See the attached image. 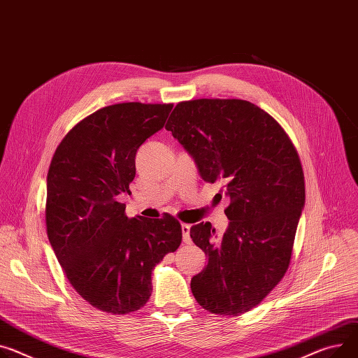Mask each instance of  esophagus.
<instances>
[{"instance_id":"esophagus-1","label":"esophagus","mask_w":358,"mask_h":358,"mask_svg":"<svg viewBox=\"0 0 358 358\" xmlns=\"http://www.w3.org/2000/svg\"><path fill=\"white\" fill-rule=\"evenodd\" d=\"M182 234H183V242L185 243H190V225L187 224H182Z\"/></svg>"}]
</instances>
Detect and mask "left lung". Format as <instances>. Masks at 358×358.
Wrapping results in <instances>:
<instances>
[{"label":"left lung","instance_id":"obj_1","mask_svg":"<svg viewBox=\"0 0 358 358\" xmlns=\"http://www.w3.org/2000/svg\"><path fill=\"white\" fill-rule=\"evenodd\" d=\"M166 130L195 160L203 180L221 182L229 225L190 228L208 265L190 281L199 306L219 315L248 313L285 275L306 185L288 134L258 106L238 99L179 103Z\"/></svg>","mask_w":358,"mask_h":358}]
</instances>
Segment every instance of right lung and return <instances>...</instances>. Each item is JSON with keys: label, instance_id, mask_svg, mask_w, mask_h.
<instances>
[{"label": "right lung", "instance_id": "obj_1", "mask_svg": "<svg viewBox=\"0 0 358 358\" xmlns=\"http://www.w3.org/2000/svg\"><path fill=\"white\" fill-rule=\"evenodd\" d=\"M173 104L120 103L76 124L52 156L45 225L51 248L77 294L108 314L141 310L152 271L182 242L178 219L127 217L136 152L159 131Z\"/></svg>", "mask_w": 358, "mask_h": 358}]
</instances>
